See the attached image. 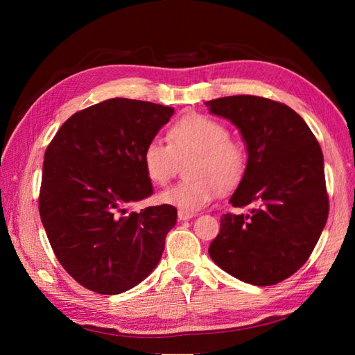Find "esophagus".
Here are the masks:
<instances>
[{
    "mask_svg": "<svg viewBox=\"0 0 355 355\" xmlns=\"http://www.w3.org/2000/svg\"><path fill=\"white\" fill-rule=\"evenodd\" d=\"M195 215L193 214H191V212H183V210H180L178 212V220L180 221H189V220H192Z\"/></svg>",
    "mask_w": 355,
    "mask_h": 355,
    "instance_id": "obj_1",
    "label": "esophagus"
}]
</instances>
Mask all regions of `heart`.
I'll return each instance as SVG.
<instances>
[{
	"instance_id": "b5f03b06",
	"label": "heart",
	"mask_w": 355,
	"mask_h": 355,
	"mask_svg": "<svg viewBox=\"0 0 355 355\" xmlns=\"http://www.w3.org/2000/svg\"><path fill=\"white\" fill-rule=\"evenodd\" d=\"M169 145L160 139L146 143L143 168L154 184L163 186L175 175L180 162L186 166V180L164 189L158 200L183 212H197L215 200L218 192L235 187L245 172V150L230 139L229 128L216 119L191 114L173 123Z\"/></svg>"
}]
</instances>
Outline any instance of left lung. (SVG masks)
Here are the masks:
<instances>
[{
    "label": "left lung",
    "instance_id": "left-lung-1",
    "mask_svg": "<svg viewBox=\"0 0 355 355\" xmlns=\"http://www.w3.org/2000/svg\"><path fill=\"white\" fill-rule=\"evenodd\" d=\"M235 125L247 149L243 178L230 197L248 214H225L209 254L225 273L275 285L304 266L328 220L323 154L296 111L258 96L206 102Z\"/></svg>",
    "mask_w": 355,
    "mask_h": 355
}]
</instances>
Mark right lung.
Masks as SVG:
<instances>
[{"label": "right lung", "mask_w": 355, "mask_h": 355, "mask_svg": "<svg viewBox=\"0 0 355 355\" xmlns=\"http://www.w3.org/2000/svg\"><path fill=\"white\" fill-rule=\"evenodd\" d=\"M173 108L108 99L73 114L44 155L40 215L58 261L74 281L120 294L157 267L177 209L128 212L153 195L141 154Z\"/></svg>", "instance_id": "right-lung-1"}]
</instances>
